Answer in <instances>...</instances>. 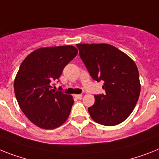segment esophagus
Here are the masks:
<instances>
[{"label": "esophagus", "instance_id": "esophagus-1", "mask_svg": "<svg viewBox=\"0 0 159 159\" xmlns=\"http://www.w3.org/2000/svg\"><path fill=\"white\" fill-rule=\"evenodd\" d=\"M74 97H75L76 98H77V99H80V98H82V94H75V95H74Z\"/></svg>", "mask_w": 159, "mask_h": 159}]
</instances>
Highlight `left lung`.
<instances>
[{
	"label": "left lung",
	"instance_id": "8db88e82",
	"mask_svg": "<svg viewBox=\"0 0 159 159\" xmlns=\"http://www.w3.org/2000/svg\"><path fill=\"white\" fill-rule=\"evenodd\" d=\"M79 56L91 76L103 82L104 94L94 95L88 108L91 118L105 126L125 121L137 104L141 91L139 73L134 61L118 48L106 43L77 44Z\"/></svg>",
	"mask_w": 159,
	"mask_h": 159
}]
</instances>
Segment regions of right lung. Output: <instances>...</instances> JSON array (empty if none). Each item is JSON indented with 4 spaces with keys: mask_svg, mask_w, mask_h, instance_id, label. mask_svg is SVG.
<instances>
[{
    "mask_svg": "<svg viewBox=\"0 0 159 159\" xmlns=\"http://www.w3.org/2000/svg\"><path fill=\"white\" fill-rule=\"evenodd\" d=\"M75 47L43 48L22 61L14 81L20 108L34 125L52 129L65 122L73 104V97L52 89L64 68L77 56Z\"/></svg>",
    "mask_w": 159,
    "mask_h": 159,
    "instance_id": "1",
    "label": "right lung"
}]
</instances>
